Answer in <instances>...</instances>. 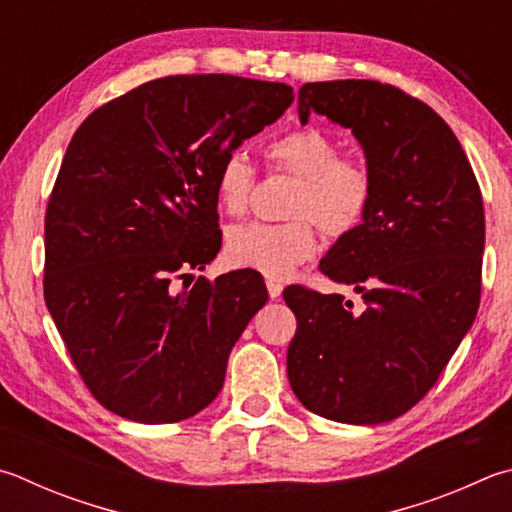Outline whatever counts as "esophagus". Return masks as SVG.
I'll use <instances>...</instances> for the list:
<instances>
[{"label":"esophagus","mask_w":512,"mask_h":512,"mask_svg":"<svg viewBox=\"0 0 512 512\" xmlns=\"http://www.w3.org/2000/svg\"><path fill=\"white\" fill-rule=\"evenodd\" d=\"M266 288H268V295H271V300H277V297L282 295V284L275 282V280H266Z\"/></svg>","instance_id":"1"}]
</instances>
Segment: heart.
I'll return each mask as SVG.
<instances>
[{
  "instance_id": "1",
  "label": "heart",
  "mask_w": 512,
  "mask_h": 512,
  "mask_svg": "<svg viewBox=\"0 0 512 512\" xmlns=\"http://www.w3.org/2000/svg\"><path fill=\"white\" fill-rule=\"evenodd\" d=\"M266 159L297 179L288 201V224L232 226L224 253L232 266L253 268L268 277H286L311 259L318 241L311 221L327 237H345L356 230L374 197V179L365 163L340 159V147L320 129H295L266 147ZM255 185V167L241 152H230L217 167L215 192L219 208L241 215Z\"/></svg>"
}]
</instances>
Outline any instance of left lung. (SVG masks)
Wrapping results in <instances>:
<instances>
[{
    "instance_id": "1",
    "label": "left lung",
    "mask_w": 512,
    "mask_h": 512,
    "mask_svg": "<svg viewBox=\"0 0 512 512\" xmlns=\"http://www.w3.org/2000/svg\"><path fill=\"white\" fill-rule=\"evenodd\" d=\"M297 114L302 125L320 114L351 129L374 197L320 262L365 309L338 293L284 291L297 318L288 383L329 421H394L430 392L477 318L486 226L475 172L448 123L392 85L306 82Z\"/></svg>"
}]
</instances>
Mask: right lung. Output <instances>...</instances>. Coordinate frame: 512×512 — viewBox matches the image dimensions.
<instances>
[{
	"label": "right lung",
	"mask_w": 512,
	"mask_h": 512,
	"mask_svg": "<svg viewBox=\"0 0 512 512\" xmlns=\"http://www.w3.org/2000/svg\"><path fill=\"white\" fill-rule=\"evenodd\" d=\"M291 102L282 82L167 76L102 105L73 134L46 208L44 300L109 412L176 423L224 387L266 286L248 273L199 277L185 291L172 282L221 248L219 163Z\"/></svg>",
	"instance_id": "obj_1"
}]
</instances>
